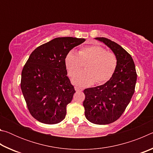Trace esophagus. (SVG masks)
<instances>
[{"instance_id":"1","label":"esophagus","mask_w":153,"mask_h":153,"mask_svg":"<svg viewBox=\"0 0 153 153\" xmlns=\"http://www.w3.org/2000/svg\"><path fill=\"white\" fill-rule=\"evenodd\" d=\"M74 88H75V90H76V92L82 91V90H83V89H82V88H79V87H77V86H75V87H74Z\"/></svg>"}]
</instances>
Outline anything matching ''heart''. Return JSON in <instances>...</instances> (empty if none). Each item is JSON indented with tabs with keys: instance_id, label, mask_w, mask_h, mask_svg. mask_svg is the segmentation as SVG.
Wrapping results in <instances>:
<instances>
[{
	"instance_id": "heart-1",
	"label": "heart",
	"mask_w": 153,
	"mask_h": 153,
	"mask_svg": "<svg viewBox=\"0 0 153 153\" xmlns=\"http://www.w3.org/2000/svg\"><path fill=\"white\" fill-rule=\"evenodd\" d=\"M89 61L86 71L77 73L83 62ZM65 65L73 84L80 87H87L94 84H102L109 80L115 71L117 59L115 54L107 52L100 46H89L82 48L79 52L71 50L67 54Z\"/></svg>"
}]
</instances>
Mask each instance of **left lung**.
Returning a JSON list of instances; mask_svg holds the SVG:
<instances>
[{
  "label": "left lung",
  "mask_w": 153,
  "mask_h": 153,
  "mask_svg": "<svg viewBox=\"0 0 153 153\" xmlns=\"http://www.w3.org/2000/svg\"><path fill=\"white\" fill-rule=\"evenodd\" d=\"M109 48L117 59L111 78L101 86L85 89L83 105L90 122L106 125L117 120L130 102L137 80L133 59L125 49L105 38H94Z\"/></svg>",
  "instance_id": "obj_1"
}]
</instances>
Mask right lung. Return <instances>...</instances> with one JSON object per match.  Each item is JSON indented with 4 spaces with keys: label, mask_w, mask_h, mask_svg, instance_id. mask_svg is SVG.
I'll list each match as a JSON object with an SVG mask.
<instances>
[{
    "label": "right lung",
    "mask_w": 153,
    "mask_h": 153,
    "mask_svg": "<svg viewBox=\"0 0 153 153\" xmlns=\"http://www.w3.org/2000/svg\"><path fill=\"white\" fill-rule=\"evenodd\" d=\"M84 38H56L36 48L23 68L21 88L31 115L46 124H56L66 115L74 87L67 76V54Z\"/></svg>",
    "instance_id": "1"
}]
</instances>
